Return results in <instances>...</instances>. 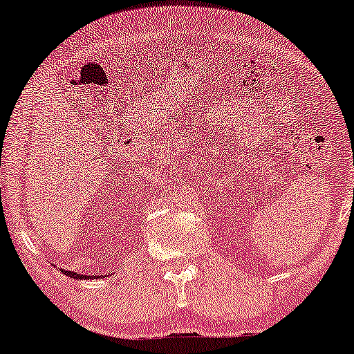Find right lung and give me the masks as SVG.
<instances>
[{
  "label": "right lung",
  "mask_w": 354,
  "mask_h": 354,
  "mask_svg": "<svg viewBox=\"0 0 354 354\" xmlns=\"http://www.w3.org/2000/svg\"><path fill=\"white\" fill-rule=\"evenodd\" d=\"M62 274H66L67 277H72V279H84V280H87V279H99L100 275H80V274H77V272H71V270H61Z\"/></svg>",
  "instance_id": "obj_1"
}]
</instances>
